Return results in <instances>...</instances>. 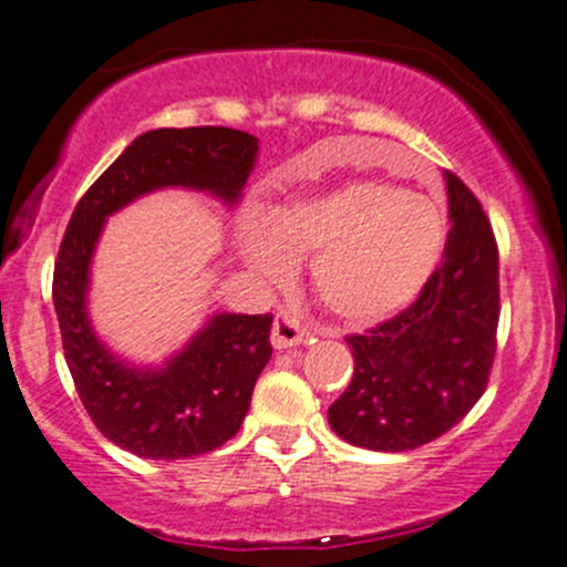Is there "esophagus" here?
Returning a JSON list of instances; mask_svg holds the SVG:
<instances>
[{
  "mask_svg": "<svg viewBox=\"0 0 567 567\" xmlns=\"http://www.w3.org/2000/svg\"><path fill=\"white\" fill-rule=\"evenodd\" d=\"M307 341H309V333L298 326L293 317L285 315V312H279L277 317H274V326H271L274 350H290V347L307 344Z\"/></svg>",
  "mask_w": 567,
  "mask_h": 567,
  "instance_id": "1",
  "label": "esophagus"
}]
</instances>
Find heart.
<instances>
[{
	"label": "heart",
	"mask_w": 567,
	"mask_h": 567,
	"mask_svg": "<svg viewBox=\"0 0 567 567\" xmlns=\"http://www.w3.org/2000/svg\"><path fill=\"white\" fill-rule=\"evenodd\" d=\"M241 258L282 285L309 259L317 301L347 326L365 328L409 309L441 264L446 220L433 198L388 179L354 177L303 193L236 231Z\"/></svg>",
	"instance_id": "obj_1"
}]
</instances>
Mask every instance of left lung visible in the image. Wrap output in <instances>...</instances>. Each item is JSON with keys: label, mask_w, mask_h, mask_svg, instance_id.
Here are the masks:
<instances>
[{"label": "left lung", "mask_w": 567, "mask_h": 567, "mask_svg": "<svg viewBox=\"0 0 567 567\" xmlns=\"http://www.w3.org/2000/svg\"><path fill=\"white\" fill-rule=\"evenodd\" d=\"M452 231L444 260L406 312L350 336L354 374L328 409L331 431L374 452H409L474 409L495 358L497 247L476 196L444 174Z\"/></svg>", "instance_id": "obj_1"}]
</instances>
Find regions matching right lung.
<instances>
[{"mask_svg": "<svg viewBox=\"0 0 567 567\" xmlns=\"http://www.w3.org/2000/svg\"><path fill=\"white\" fill-rule=\"evenodd\" d=\"M258 140L226 126L155 128L136 136L74 207L53 271V307L74 388L112 444L147 460L213 452L239 433L252 388L271 358V315H209L164 363L112 352L89 312L91 264L104 223L164 188L241 202Z\"/></svg>", "mask_w": 567, "mask_h": 567, "instance_id": "add662e5", "label": "right lung"}]
</instances>
